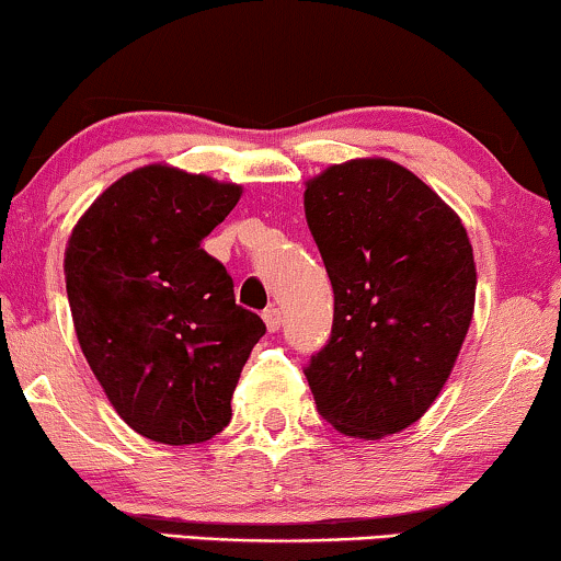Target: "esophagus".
Here are the masks:
<instances>
[{
	"label": "esophagus",
	"instance_id": "1",
	"mask_svg": "<svg viewBox=\"0 0 561 561\" xmlns=\"http://www.w3.org/2000/svg\"><path fill=\"white\" fill-rule=\"evenodd\" d=\"M263 319H265V327L271 329V332H278V329H280V321H283V317H280V309H275V306H271V309H265V311H263Z\"/></svg>",
	"mask_w": 561,
	"mask_h": 561
}]
</instances>
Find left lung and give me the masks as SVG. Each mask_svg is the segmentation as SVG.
<instances>
[{
  "label": "left lung",
  "instance_id": "left-lung-1",
  "mask_svg": "<svg viewBox=\"0 0 561 561\" xmlns=\"http://www.w3.org/2000/svg\"><path fill=\"white\" fill-rule=\"evenodd\" d=\"M334 288L332 334L304 367L336 432L380 439L424 416L474 309L462 221L424 181L382 158L327 168L304 194Z\"/></svg>",
  "mask_w": 561,
  "mask_h": 561
}]
</instances>
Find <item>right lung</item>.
Segmentation results:
<instances>
[{"label":"right lung","instance_id":"obj_1","mask_svg":"<svg viewBox=\"0 0 561 561\" xmlns=\"http://www.w3.org/2000/svg\"><path fill=\"white\" fill-rule=\"evenodd\" d=\"M242 188L148 165L112 183L76 225L66 290L76 336L106 398L152 442L202 444L232 419V393L265 334L202 248Z\"/></svg>","mask_w":561,"mask_h":561}]
</instances>
